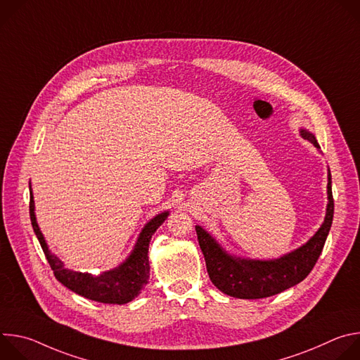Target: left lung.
<instances>
[{"instance_id":"obj_1","label":"left lung","mask_w":360,"mask_h":360,"mask_svg":"<svg viewBox=\"0 0 360 360\" xmlns=\"http://www.w3.org/2000/svg\"><path fill=\"white\" fill-rule=\"evenodd\" d=\"M302 138L321 148L315 135L300 128ZM332 176L328 169L326 215L315 235L276 259H249L229 253L208 231L196 225V235L212 283L225 295L238 299H262L281 293L302 282L314 269L322 253L333 221Z\"/></svg>"}]
</instances>
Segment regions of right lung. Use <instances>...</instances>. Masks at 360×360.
Returning a JSON list of instances; mask_svg holds the SVG:
<instances>
[{
  "label": "right lung",
  "mask_w": 360,
  "mask_h": 360,
  "mask_svg": "<svg viewBox=\"0 0 360 360\" xmlns=\"http://www.w3.org/2000/svg\"><path fill=\"white\" fill-rule=\"evenodd\" d=\"M169 211H164L153 217L142 228L136 243L128 258L114 269L102 272L98 276H94L88 272H75L65 268L64 262L57 258V255L49 250L45 238L37 224L35 218V205L34 195L30 182V218L32 229L41 243V248L46 256V261L54 271L56 278L67 286L70 290L101 303H114L124 304L135 299L141 290L148 283L149 278V261H148V248L152 235L164 224L168 218Z\"/></svg>",
  "instance_id": "obj_1"
}]
</instances>
